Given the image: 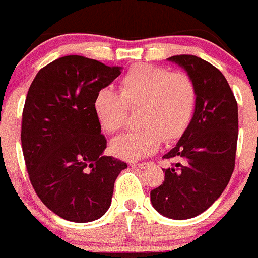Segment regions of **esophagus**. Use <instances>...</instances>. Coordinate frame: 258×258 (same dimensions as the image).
<instances>
[{
  "instance_id": "obj_1",
  "label": "esophagus",
  "mask_w": 258,
  "mask_h": 258,
  "mask_svg": "<svg viewBox=\"0 0 258 258\" xmlns=\"http://www.w3.org/2000/svg\"><path fill=\"white\" fill-rule=\"evenodd\" d=\"M149 165V163H130V167L132 168H141V169H144V168H146Z\"/></svg>"
}]
</instances>
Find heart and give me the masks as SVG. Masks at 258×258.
<instances>
[{
	"mask_svg": "<svg viewBox=\"0 0 258 258\" xmlns=\"http://www.w3.org/2000/svg\"><path fill=\"white\" fill-rule=\"evenodd\" d=\"M194 80L182 72H172L153 64H136L119 81V91L98 90L93 109L102 128L109 134L124 126L128 109H139L140 128L113 139L110 149L118 158L136 160L153 154L163 139H179L189 126L196 108Z\"/></svg>",
	"mask_w": 258,
	"mask_h": 258,
	"instance_id": "heart-1",
	"label": "heart"
}]
</instances>
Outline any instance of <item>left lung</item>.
Segmentation results:
<instances>
[{"instance_id":"left-lung-1","label":"left lung","mask_w":258,"mask_h":258,"mask_svg":"<svg viewBox=\"0 0 258 258\" xmlns=\"http://www.w3.org/2000/svg\"><path fill=\"white\" fill-rule=\"evenodd\" d=\"M169 61L186 70L197 91L189 126L164 159H179L163 169V184L150 192L154 209L174 220L208 210L229 183L235 165L238 104L224 75L200 57L179 54Z\"/></svg>"}]
</instances>
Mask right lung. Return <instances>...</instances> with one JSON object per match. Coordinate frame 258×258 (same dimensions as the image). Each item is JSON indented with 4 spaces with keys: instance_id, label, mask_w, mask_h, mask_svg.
Listing matches in <instances>:
<instances>
[{
    "instance_id": "1",
    "label": "right lung",
    "mask_w": 258,
    "mask_h": 258,
    "mask_svg": "<svg viewBox=\"0 0 258 258\" xmlns=\"http://www.w3.org/2000/svg\"><path fill=\"white\" fill-rule=\"evenodd\" d=\"M83 56H64L37 74L21 122L29 179L53 213L75 223L102 218L127 164L103 155L107 140L93 109L98 90L121 75Z\"/></svg>"
}]
</instances>
